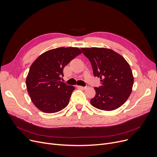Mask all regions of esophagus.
Segmentation results:
<instances>
[{"mask_svg":"<svg viewBox=\"0 0 157 157\" xmlns=\"http://www.w3.org/2000/svg\"><path fill=\"white\" fill-rule=\"evenodd\" d=\"M76 87L79 89H83V90L86 88V86H76Z\"/></svg>","mask_w":157,"mask_h":157,"instance_id":"esophagus-1","label":"esophagus"}]
</instances>
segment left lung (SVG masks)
Returning <instances> with one entry per match:
<instances>
[{
	"instance_id": "obj_1",
	"label": "left lung",
	"mask_w": 157,
	"mask_h": 157,
	"mask_svg": "<svg viewBox=\"0 0 157 157\" xmlns=\"http://www.w3.org/2000/svg\"><path fill=\"white\" fill-rule=\"evenodd\" d=\"M91 62L94 75L100 78L102 85L95 87V96L90 100L95 108L113 111L124 104L134 84V76L128 63L121 55L104 48H81Z\"/></svg>"
}]
</instances>
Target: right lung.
<instances>
[{"instance_id":"1","label":"right lung","mask_w":157,"mask_h":157,"mask_svg":"<svg viewBox=\"0 0 157 157\" xmlns=\"http://www.w3.org/2000/svg\"><path fill=\"white\" fill-rule=\"evenodd\" d=\"M81 53L78 48H58L41 54L32 63L26 86L32 102L38 109L54 113L68 105L75 88L60 81L63 69Z\"/></svg>"}]
</instances>
